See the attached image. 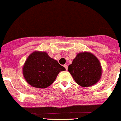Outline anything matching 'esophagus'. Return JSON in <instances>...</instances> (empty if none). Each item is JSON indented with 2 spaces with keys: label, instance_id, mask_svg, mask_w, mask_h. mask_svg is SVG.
Returning a JSON list of instances; mask_svg holds the SVG:
<instances>
[{
  "label": "esophagus",
  "instance_id": "1",
  "mask_svg": "<svg viewBox=\"0 0 121 121\" xmlns=\"http://www.w3.org/2000/svg\"><path fill=\"white\" fill-rule=\"evenodd\" d=\"M64 68H65V69L67 70V68H68V65H66V64L64 65Z\"/></svg>",
  "mask_w": 121,
  "mask_h": 121
}]
</instances>
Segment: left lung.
<instances>
[{"instance_id":"obj_1","label":"left lung","mask_w":121,"mask_h":121,"mask_svg":"<svg viewBox=\"0 0 121 121\" xmlns=\"http://www.w3.org/2000/svg\"><path fill=\"white\" fill-rule=\"evenodd\" d=\"M68 70L77 84L83 87L90 86L98 82L102 69L99 60L89 52H80L69 65Z\"/></svg>"}]
</instances>
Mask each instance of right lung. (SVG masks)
Masks as SVG:
<instances>
[{
    "label": "right lung",
    "mask_w": 121,
    "mask_h": 121,
    "mask_svg": "<svg viewBox=\"0 0 121 121\" xmlns=\"http://www.w3.org/2000/svg\"><path fill=\"white\" fill-rule=\"evenodd\" d=\"M56 60L46 52L35 51L27 58L23 67V74L27 83L38 88L48 87L60 71L65 70Z\"/></svg>",
    "instance_id": "1"
}]
</instances>
